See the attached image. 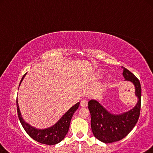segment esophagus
<instances>
[{"instance_id":"esophagus-1","label":"esophagus","mask_w":153,"mask_h":153,"mask_svg":"<svg viewBox=\"0 0 153 153\" xmlns=\"http://www.w3.org/2000/svg\"><path fill=\"white\" fill-rule=\"evenodd\" d=\"M80 105L82 107H86V106L88 105V101L86 99H82L80 102Z\"/></svg>"}]
</instances>
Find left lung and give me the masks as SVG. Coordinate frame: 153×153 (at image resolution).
Listing matches in <instances>:
<instances>
[{
    "label": "left lung",
    "mask_w": 153,
    "mask_h": 153,
    "mask_svg": "<svg viewBox=\"0 0 153 153\" xmlns=\"http://www.w3.org/2000/svg\"><path fill=\"white\" fill-rule=\"evenodd\" d=\"M122 69L125 81L131 82L135 87V95L138 101L134 107L126 112L114 114L97 100L91 99L88 101L92 131L97 139L106 144L119 141L127 136L136 125L140 114L142 93L140 82L129 70L125 67Z\"/></svg>",
    "instance_id": "8db88e82"
}]
</instances>
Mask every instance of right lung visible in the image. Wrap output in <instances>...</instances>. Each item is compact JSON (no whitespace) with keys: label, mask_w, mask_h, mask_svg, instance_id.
Returning a JSON list of instances; mask_svg holds the SVG:
<instances>
[{"label":"right lung","mask_w":153,"mask_h":153,"mask_svg":"<svg viewBox=\"0 0 153 153\" xmlns=\"http://www.w3.org/2000/svg\"><path fill=\"white\" fill-rule=\"evenodd\" d=\"M26 75L25 74L22 78L19 86H20L22 82ZM17 111L22 125L24 130L28 133V135L34 140L43 144L54 145L59 143L64 139L66 136L67 133L69 129L70 123H71L72 116L74 115L79 105V102L75 104L68 110L66 113L63 114L60 119L55 123L54 125L51 126L45 129H37L28 124L22 116L20 108H19L18 98H17Z\"/></svg>","instance_id":"add662e5"}]
</instances>
